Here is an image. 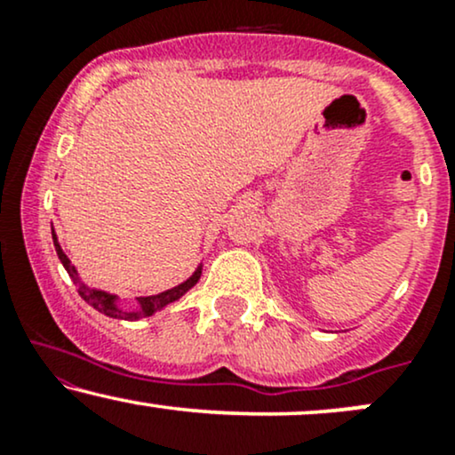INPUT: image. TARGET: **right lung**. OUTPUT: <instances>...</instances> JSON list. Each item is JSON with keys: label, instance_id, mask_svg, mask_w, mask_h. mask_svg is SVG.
Here are the masks:
<instances>
[{"label": "right lung", "instance_id": "1", "mask_svg": "<svg viewBox=\"0 0 455 455\" xmlns=\"http://www.w3.org/2000/svg\"><path fill=\"white\" fill-rule=\"evenodd\" d=\"M51 233H53V245H55L57 257H60L61 265L66 267L68 275H70L72 282H75V284L78 286V295H81L83 299H85L92 307H96L98 312H102V315H107L111 318H119V321H139V318L156 315V312L162 310V307H166L169 304H173V301L180 299V297H184L188 291H190L192 286L196 284L198 278H201L203 263L198 265V267L195 269V274H192L186 282H181V284H177L169 291H162V293H158V295L137 297V307H132V310H124V307L119 306V297L117 295L107 293V291H100V289H92V286H87L85 282L78 278L76 267L70 263V259L66 257V252L61 250L60 242H57V235H55L53 227H51Z\"/></svg>", "mask_w": 455, "mask_h": 455}]
</instances>
